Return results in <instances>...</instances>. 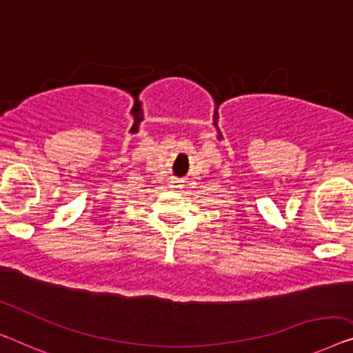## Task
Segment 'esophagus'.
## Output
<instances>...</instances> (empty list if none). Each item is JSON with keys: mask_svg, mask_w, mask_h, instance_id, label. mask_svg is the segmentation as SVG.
Instances as JSON below:
<instances>
[{"mask_svg": "<svg viewBox=\"0 0 353 353\" xmlns=\"http://www.w3.org/2000/svg\"><path fill=\"white\" fill-rule=\"evenodd\" d=\"M183 185H181V181L180 180H172L170 181V188L172 189H180Z\"/></svg>", "mask_w": 353, "mask_h": 353, "instance_id": "1", "label": "esophagus"}]
</instances>
